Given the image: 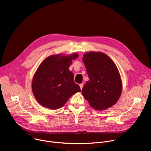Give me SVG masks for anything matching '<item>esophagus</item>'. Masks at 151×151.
Masks as SVG:
<instances>
[{
	"instance_id": "34e87169",
	"label": "esophagus",
	"mask_w": 151,
	"mask_h": 151,
	"mask_svg": "<svg viewBox=\"0 0 151 151\" xmlns=\"http://www.w3.org/2000/svg\"><path fill=\"white\" fill-rule=\"evenodd\" d=\"M83 83H81V84H79V87H80V88H81V89L82 90V88H83Z\"/></svg>"
}]
</instances>
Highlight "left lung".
I'll use <instances>...</instances> for the list:
<instances>
[{"label":"left lung","mask_w":151,"mask_h":151,"mask_svg":"<svg viewBox=\"0 0 151 151\" xmlns=\"http://www.w3.org/2000/svg\"><path fill=\"white\" fill-rule=\"evenodd\" d=\"M83 61L90 79L82 90L85 99L92 107L99 111L114 105L121 96L122 82L114 61L100 52L86 53Z\"/></svg>","instance_id":"8db88e82"}]
</instances>
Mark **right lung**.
I'll return each mask as SVG.
<instances>
[{"label": "right lung", "instance_id": "add662e5", "mask_svg": "<svg viewBox=\"0 0 151 151\" xmlns=\"http://www.w3.org/2000/svg\"><path fill=\"white\" fill-rule=\"evenodd\" d=\"M78 57L76 54L51 55L40 64L32 87L36 99L42 106L51 109H59L72 95L81 91L69 69L72 60Z\"/></svg>", "mask_w": 151, "mask_h": 151}]
</instances>
